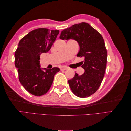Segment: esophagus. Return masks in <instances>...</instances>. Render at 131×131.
Returning a JSON list of instances; mask_svg holds the SVG:
<instances>
[{"label": "esophagus", "instance_id": "esophagus-1", "mask_svg": "<svg viewBox=\"0 0 131 131\" xmlns=\"http://www.w3.org/2000/svg\"><path fill=\"white\" fill-rule=\"evenodd\" d=\"M67 69V67H61V68H60V70H61V71L65 70H66Z\"/></svg>", "mask_w": 131, "mask_h": 131}]
</instances>
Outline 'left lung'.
<instances>
[{"mask_svg":"<svg viewBox=\"0 0 131 131\" xmlns=\"http://www.w3.org/2000/svg\"><path fill=\"white\" fill-rule=\"evenodd\" d=\"M59 38L72 39L77 41L80 50L78 57H84L82 68L85 73L81 75L75 73L68 80L73 93L78 97H88L100 88L103 79L107 62V51L101 34L89 23L75 24L61 31Z\"/></svg>","mask_w":131,"mask_h":131,"instance_id":"1","label":"left lung"}]
</instances>
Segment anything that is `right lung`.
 Segmentation results:
<instances>
[{
  "instance_id": "1",
  "label": "right lung",
  "mask_w": 131,
  "mask_h": 131,
  "mask_svg": "<svg viewBox=\"0 0 131 131\" xmlns=\"http://www.w3.org/2000/svg\"><path fill=\"white\" fill-rule=\"evenodd\" d=\"M59 32L43 28L34 29L22 38L15 51V64L19 80L34 96H41L48 92L55 74L59 71L57 67L43 70L39 61L40 54L50 50Z\"/></svg>"
}]
</instances>
